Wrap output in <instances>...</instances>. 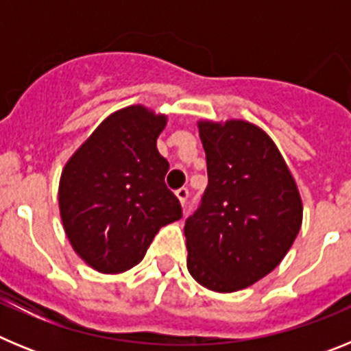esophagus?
I'll list each match as a JSON object with an SVG mask.
<instances>
[{
    "mask_svg": "<svg viewBox=\"0 0 351 351\" xmlns=\"http://www.w3.org/2000/svg\"><path fill=\"white\" fill-rule=\"evenodd\" d=\"M176 197H178L179 204H181V206H184L186 200H188V190H186V188H181V190L176 191Z\"/></svg>",
    "mask_w": 351,
    "mask_h": 351,
    "instance_id": "obj_1",
    "label": "esophagus"
}]
</instances>
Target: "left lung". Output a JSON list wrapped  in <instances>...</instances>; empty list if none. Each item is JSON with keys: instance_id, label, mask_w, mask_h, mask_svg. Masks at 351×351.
Returning a JSON list of instances; mask_svg holds the SVG:
<instances>
[{"instance_id": "8db88e82", "label": "left lung", "mask_w": 351, "mask_h": 351, "mask_svg": "<svg viewBox=\"0 0 351 351\" xmlns=\"http://www.w3.org/2000/svg\"><path fill=\"white\" fill-rule=\"evenodd\" d=\"M197 126L209 182L200 209L186 219V265L204 288L232 293L280 265L302 225V198L260 126L244 119Z\"/></svg>"}]
</instances>
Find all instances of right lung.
Returning a JSON list of instances; mask_svg holds the SVG:
<instances>
[{
	"instance_id": "add662e5",
	"label": "right lung",
	"mask_w": 351,
	"mask_h": 351,
	"mask_svg": "<svg viewBox=\"0 0 351 351\" xmlns=\"http://www.w3.org/2000/svg\"><path fill=\"white\" fill-rule=\"evenodd\" d=\"M167 121L145 105L119 108L64 163L58 188L64 234L101 274L135 267L161 226L181 219L165 186L169 161L156 147Z\"/></svg>"
}]
</instances>
